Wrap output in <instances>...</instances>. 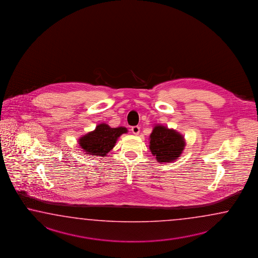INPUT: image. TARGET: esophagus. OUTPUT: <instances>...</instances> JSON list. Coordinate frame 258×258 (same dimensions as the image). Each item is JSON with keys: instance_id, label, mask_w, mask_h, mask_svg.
I'll use <instances>...</instances> for the list:
<instances>
[{"instance_id": "1", "label": "esophagus", "mask_w": 258, "mask_h": 258, "mask_svg": "<svg viewBox=\"0 0 258 258\" xmlns=\"http://www.w3.org/2000/svg\"><path fill=\"white\" fill-rule=\"evenodd\" d=\"M132 132L133 134H135V135H138L139 133H140V126H134L132 127Z\"/></svg>"}]
</instances>
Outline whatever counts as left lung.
Returning <instances> with one entry per match:
<instances>
[{
    "mask_svg": "<svg viewBox=\"0 0 258 258\" xmlns=\"http://www.w3.org/2000/svg\"><path fill=\"white\" fill-rule=\"evenodd\" d=\"M185 146L183 136L162 125L154 126L149 138V148L157 162H171L180 157Z\"/></svg>",
    "mask_w": 258,
    "mask_h": 258,
    "instance_id": "8db88e82",
    "label": "left lung"
}]
</instances>
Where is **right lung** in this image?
<instances>
[{"label": "right lung", "mask_w": 258, "mask_h": 258, "mask_svg": "<svg viewBox=\"0 0 258 258\" xmlns=\"http://www.w3.org/2000/svg\"><path fill=\"white\" fill-rule=\"evenodd\" d=\"M126 132L127 130L124 126L111 127L102 123L96 126L93 132L82 136L78 143L87 155L105 157L113 149L120 135Z\"/></svg>", "instance_id": "right-lung-1"}]
</instances>
